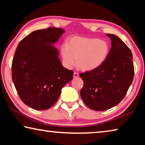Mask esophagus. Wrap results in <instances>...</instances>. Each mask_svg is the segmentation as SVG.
Returning a JSON list of instances; mask_svg holds the SVG:
<instances>
[{"instance_id":"1","label":"esophagus","mask_w":145,"mask_h":145,"mask_svg":"<svg viewBox=\"0 0 145 145\" xmlns=\"http://www.w3.org/2000/svg\"><path fill=\"white\" fill-rule=\"evenodd\" d=\"M78 73H77V72H74V73H73V77H74L75 78H77V77H78Z\"/></svg>"}]
</instances>
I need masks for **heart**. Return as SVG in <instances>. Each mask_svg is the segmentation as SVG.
<instances>
[{
	"instance_id": "1",
	"label": "heart",
	"mask_w": 145,
	"mask_h": 145,
	"mask_svg": "<svg viewBox=\"0 0 145 145\" xmlns=\"http://www.w3.org/2000/svg\"><path fill=\"white\" fill-rule=\"evenodd\" d=\"M109 45L106 41L97 38L74 37L68 44L61 47V54L64 65L71 68L77 65L86 71L100 67L106 59Z\"/></svg>"
}]
</instances>
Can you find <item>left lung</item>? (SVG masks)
Listing matches in <instances>:
<instances>
[{"mask_svg": "<svg viewBox=\"0 0 145 145\" xmlns=\"http://www.w3.org/2000/svg\"><path fill=\"white\" fill-rule=\"evenodd\" d=\"M111 48L105 60L94 70L80 73L84 81L80 96L85 104L95 111H105L123 99L134 78L132 54L121 39L106 34Z\"/></svg>", "mask_w": 145, "mask_h": 145, "instance_id": "8db88e82", "label": "left lung"}]
</instances>
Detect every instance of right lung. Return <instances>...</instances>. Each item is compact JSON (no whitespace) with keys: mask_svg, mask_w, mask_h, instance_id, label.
I'll return each mask as SVG.
<instances>
[{"mask_svg":"<svg viewBox=\"0 0 145 145\" xmlns=\"http://www.w3.org/2000/svg\"><path fill=\"white\" fill-rule=\"evenodd\" d=\"M65 33L62 28L33 31L22 40L12 61V79L24 104L36 110L54 105L73 71L63 67L53 45Z\"/></svg>","mask_w":145,"mask_h":145,"instance_id":"right-lung-1","label":"right lung"}]
</instances>
